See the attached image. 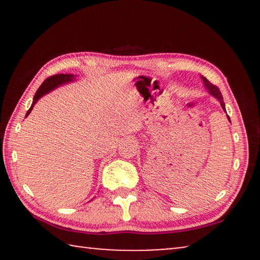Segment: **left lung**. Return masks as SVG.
I'll list each match as a JSON object with an SVG mask.
<instances>
[{"instance_id":"8db88e82","label":"left lung","mask_w":260,"mask_h":260,"mask_svg":"<svg viewBox=\"0 0 260 260\" xmlns=\"http://www.w3.org/2000/svg\"><path fill=\"white\" fill-rule=\"evenodd\" d=\"M201 78H202V80H203V82H204V86H205V88L206 89L209 90V93L211 94V95H213L215 99H218L219 100V102H220V104H221V108H222V110L223 111L226 112V108H225V103H223V100H222V95H221V93H220V90H219V88L217 87V86H214V85H212V83H211L208 79H206L205 77H203V76H201ZM227 118L228 119H230V116H227ZM231 121V120H230Z\"/></svg>"}]
</instances>
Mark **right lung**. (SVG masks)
Returning <instances> with one entry per match:
<instances>
[{"mask_svg":"<svg viewBox=\"0 0 260 260\" xmlns=\"http://www.w3.org/2000/svg\"><path fill=\"white\" fill-rule=\"evenodd\" d=\"M74 77H76V76H72V74H55V76H51L49 78H47L46 80L42 82V85L39 87L37 93H35L34 99H33V103H32V105H30V108L27 111V113H26V117L28 116L30 111H32L34 104L37 103L43 95H46L47 93H49V91L54 90L55 88H57V87L64 85V83L73 81Z\"/></svg>","mask_w":260,"mask_h":260,"instance_id":"right-lung-1","label":"right lung"}]
</instances>
